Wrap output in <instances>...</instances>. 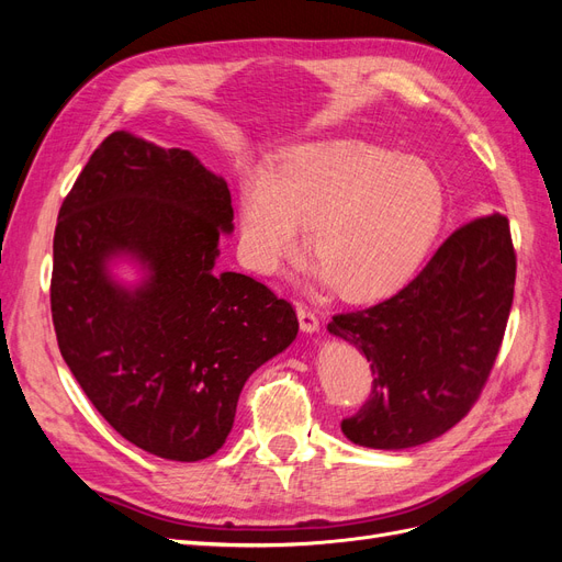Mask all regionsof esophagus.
<instances>
[{
  "instance_id": "esophagus-1",
  "label": "esophagus",
  "mask_w": 562,
  "mask_h": 562,
  "mask_svg": "<svg viewBox=\"0 0 562 562\" xmlns=\"http://www.w3.org/2000/svg\"><path fill=\"white\" fill-rule=\"evenodd\" d=\"M295 310H297V318H300L302 333H316V330H318V316H316L304 302H297Z\"/></svg>"
}]
</instances>
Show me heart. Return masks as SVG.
Listing matches in <instances>:
<instances>
[{"label":"heart","mask_w":562,"mask_h":562,"mask_svg":"<svg viewBox=\"0 0 562 562\" xmlns=\"http://www.w3.org/2000/svg\"><path fill=\"white\" fill-rule=\"evenodd\" d=\"M443 215L446 184L427 161L368 143L300 147L274 173L244 176L239 252L258 274H277L312 225V279L370 302L417 274Z\"/></svg>","instance_id":"b5f03b06"}]
</instances>
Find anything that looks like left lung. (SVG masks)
Masks as SVG:
<instances>
[{
    "mask_svg": "<svg viewBox=\"0 0 562 562\" xmlns=\"http://www.w3.org/2000/svg\"><path fill=\"white\" fill-rule=\"evenodd\" d=\"M516 285V250L502 213L454 229L405 288L335 314L328 330L366 353L372 391L342 434L375 450L415 448L464 419L490 378Z\"/></svg>",
    "mask_w": 562,
    "mask_h": 562,
    "instance_id": "obj_1",
    "label": "left lung"
}]
</instances>
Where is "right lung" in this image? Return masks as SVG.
Here are the masks:
<instances>
[{
  "mask_svg": "<svg viewBox=\"0 0 562 562\" xmlns=\"http://www.w3.org/2000/svg\"><path fill=\"white\" fill-rule=\"evenodd\" d=\"M232 220L227 182L192 151L126 131L98 145L58 213L50 316L63 359L116 434L176 462L223 448L246 380L297 335L291 302L213 269ZM119 251L150 271L133 292L106 271Z\"/></svg>",
  "mask_w": 562,
  "mask_h": 562,
  "instance_id": "add662e5",
  "label": "right lung"
}]
</instances>
